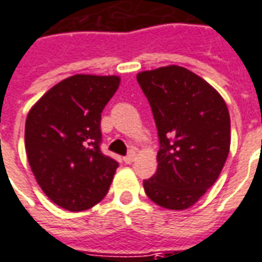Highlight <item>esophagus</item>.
Listing matches in <instances>:
<instances>
[{"instance_id":"obj_1","label":"esophagus","mask_w":262,"mask_h":262,"mask_svg":"<svg viewBox=\"0 0 262 262\" xmlns=\"http://www.w3.org/2000/svg\"><path fill=\"white\" fill-rule=\"evenodd\" d=\"M135 159H136V153H135V151H130V153L123 159V162H125L126 164H130L132 162H135Z\"/></svg>"}]
</instances>
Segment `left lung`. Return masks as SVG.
Masks as SVG:
<instances>
[{
	"label": "left lung",
	"mask_w": 262,
	"mask_h": 262,
	"mask_svg": "<svg viewBox=\"0 0 262 262\" xmlns=\"http://www.w3.org/2000/svg\"><path fill=\"white\" fill-rule=\"evenodd\" d=\"M159 135L157 170L146 194L167 210H187L219 179L231 143L230 113L221 95L186 68L137 74Z\"/></svg>",
	"instance_id": "8db88e82"
}]
</instances>
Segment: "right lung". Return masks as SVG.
<instances>
[{"label":"right lung","mask_w":262,"mask_h":262,"mask_svg":"<svg viewBox=\"0 0 262 262\" xmlns=\"http://www.w3.org/2000/svg\"><path fill=\"white\" fill-rule=\"evenodd\" d=\"M119 85L116 75H74L29 109L25 122L29 167L49 200L68 211L98 204L119 167L99 149L100 113Z\"/></svg>","instance_id":"add662e5"}]
</instances>
